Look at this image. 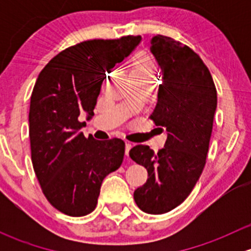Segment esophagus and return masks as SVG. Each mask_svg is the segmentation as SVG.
Here are the masks:
<instances>
[{
  "label": "esophagus",
  "mask_w": 251,
  "mask_h": 251,
  "mask_svg": "<svg viewBox=\"0 0 251 251\" xmlns=\"http://www.w3.org/2000/svg\"><path fill=\"white\" fill-rule=\"evenodd\" d=\"M131 148H132V144L128 143L127 142V143H126V147H125V155L126 156H128V151H130Z\"/></svg>",
  "instance_id": "obj_1"
}]
</instances>
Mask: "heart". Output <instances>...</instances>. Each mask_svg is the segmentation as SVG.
<instances>
[{
	"label": "heart",
	"mask_w": 251,
	"mask_h": 251,
	"mask_svg": "<svg viewBox=\"0 0 251 251\" xmlns=\"http://www.w3.org/2000/svg\"><path fill=\"white\" fill-rule=\"evenodd\" d=\"M156 72V64L154 62L153 57L148 53H140L136 57L135 62H133V67L131 69V74H140V75H151L155 76Z\"/></svg>",
	"instance_id": "1"
}]
</instances>
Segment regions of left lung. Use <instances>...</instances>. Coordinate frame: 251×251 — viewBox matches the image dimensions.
Segmentation results:
<instances>
[{"label": "left lung", "instance_id": "1", "mask_svg": "<svg viewBox=\"0 0 251 251\" xmlns=\"http://www.w3.org/2000/svg\"><path fill=\"white\" fill-rule=\"evenodd\" d=\"M151 44L163 72L151 119L166 128L168 138L158 153L138 144L130 156L148 171L147 182L133 193L136 204L147 214L160 215L183 203L203 173L217 92L209 69L193 50L163 35Z\"/></svg>", "mask_w": 251, "mask_h": 251}]
</instances>
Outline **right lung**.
<instances>
[{
    "mask_svg": "<svg viewBox=\"0 0 251 251\" xmlns=\"http://www.w3.org/2000/svg\"><path fill=\"white\" fill-rule=\"evenodd\" d=\"M141 40L128 35L80 42L58 53L37 77L29 111L32 166L47 201L63 214L92 212L104 177L123 164L125 142L86 138L80 115L92 118L105 72Z\"/></svg>",
    "mask_w": 251,
    "mask_h": 251,
    "instance_id": "right-lung-1",
    "label": "right lung"
}]
</instances>
